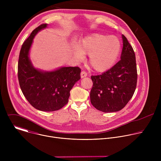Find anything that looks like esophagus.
<instances>
[{
	"instance_id": "esophagus-1",
	"label": "esophagus",
	"mask_w": 161,
	"mask_h": 161,
	"mask_svg": "<svg viewBox=\"0 0 161 161\" xmlns=\"http://www.w3.org/2000/svg\"><path fill=\"white\" fill-rule=\"evenodd\" d=\"M87 76V73L85 71H81V78H85Z\"/></svg>"
}]
</instances>
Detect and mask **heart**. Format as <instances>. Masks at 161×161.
<instances>
[{
	"label": "heart",
	"mask_w": 161,
	"mask_h": 161,
	"mask_svg": "<svg viewBox=\"0 0 161 161\" xmlns=\"http://www.w3.org/2000/svg\"><path fill=\"white\" fill-rule=\"evenodd\" d=\"M121 51V43L115 36L94 34L86 37L80 45L73 48V55L78 61L89 54V62L95 70L104 71L117 62Z\"/></svg>",
	"instance_id": "b5f03b06"
}]
</instances>
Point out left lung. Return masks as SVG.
<instances>
[{
  "instance_id": "1",
  "label": "left lung",
  "mask_w": 161,
  "mask_h": 161,
  "mask_svg": "<svg viewBox=\"0 0 161 161\" xmlns=\"http://www.w3.org/2000/svg\"><path fill=\"white\" fill-rule=\"evenodd\" d=\"M120 60L110 69L91 76L93 86L90 101L97 109L105 113L121 110L132 98L137 85L136 57L132 46L122 35Z\"/></svg>"
}]
</instances>
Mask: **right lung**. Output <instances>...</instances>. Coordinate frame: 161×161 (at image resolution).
Masks as SVG:
<instances>
[{
  "label": "right lung",
  "instance_id": "obj_1",
  "mask_svg": "<svg viewBox=\"0 0 161 161\" xmlns=\"http://www.w3.org/2000/svg\"><path fill=\"white\" fill-rule=\"evenodd\" d=\"M47 27V24L37 27L23 43L18 59V78L23 94L34 108L40 111H53L68 103L70 90L81 78V69L78 67H63L46 72L33 67L29 57L33 39L39 31Z\"/></svg>",
  "mask_w": 161,
  "mask_h": 161
}]
</instances>
